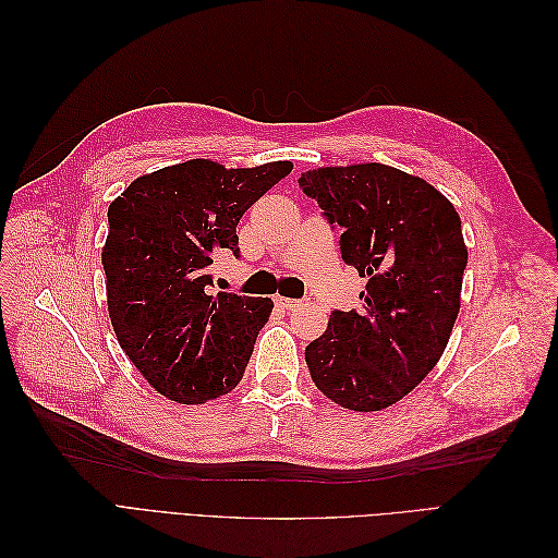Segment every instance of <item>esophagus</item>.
<instances>
[{
  "label": "esophagus",
  "mask_w": 558,
  "mask_h": 558,
  "mask_svg": "<svg viewBox=\"0 0 558 558\" xmlns=\"http://www.w3.org/2000/svg\"><path fill=\"white\" fill-rule=\"evenodd\" d=\"M275 302H277V305L281 307V310H295V307H300V300H295V298H281V295H277L275 298Z\"/></svg>",
  "instance_id": "34e87169"
}]
</instances>
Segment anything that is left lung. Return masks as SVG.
<instances>
[{
	"label": "left lung",
	"mask_w": 558,
	"mask_h": 558,
	"mask_svg": "<svg viewBox=\"0 0 558 558\" xmlns=\"http://www.w3.org/2000/svg\"><path fill=\"white\" fill-rule=\"evenodd\" d=\"M298 185L342 230V260L367 277L363 307L335 310L305 349L310 375L347 410L391 408L440 361L459 316L461 218L430 183L379 162L320 167Z\"/></svg>",
	"instance_id": "1"
}]
</instances>
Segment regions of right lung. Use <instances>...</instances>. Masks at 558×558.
Returning a JSON list of instances; mask_svg holds the SVG:
<instances>
[{
  "label": "right lung",
  "instance_id": "add662e5",
  "mask_svg": "<svg viewBox=\"0 0 558 558\" xmlns=\"http://www.w3.org/2000/svg\"><path fill=\"white\" fill-rule=\"evenodd\" d=\"M289 160L226 170L189 160L132 181L109 207L107 305L121 349L165 398L199 404L232 391L272 300L211 293L218 251L240 258L238 223Z\"/></svg>",
  "mask_w": 558,
  "mask_h": 558
}]
</instances>
